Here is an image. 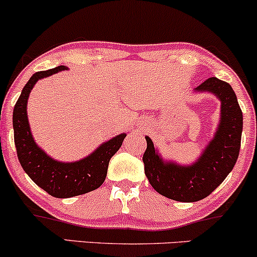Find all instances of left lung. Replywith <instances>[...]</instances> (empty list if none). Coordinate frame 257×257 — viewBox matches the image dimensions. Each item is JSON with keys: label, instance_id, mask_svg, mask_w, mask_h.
<instances>
[{"label": "left lung", "instance_id": "8db88e82", "mask_svg": "<svg viewBox=\"0 0 257 257\" xmlns=\"http://www.w3.org/2000/svg\"><path fill=\"white\" fill-rule=\"evenodd\" d=\"M210 91L221 101V118L215 138L193 166L168 163L158 156L146 137L145 174L159 194L178 202H197L208 197L231 173L238 159L243 132V113L234 90L227 82L210 77L197 91Z\"/></svg>", "mask_w": 257, "mask_h": 257}]
</instances>
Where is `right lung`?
Here are the masks:
<instances>
[{
    "instance_id": "1",
    "label": "right lung",
    "mask_w": 257,
    "mask_h": 257,
    "mask_svg": "<svg viewBox=\"0 0 257 257\" xmlns=\"http://www.w3.org/2000/svg\"><path fill=\"white\" fill-rule=\"evenodd\" d=\"M65 69V66H58L47 71L34 73L23 88L13 111L14 144L18 159L32 181L55 198L79 196L100 187L105 181L108 162L118 151L125 138V134L117 135L102 144L88 157L73 163L54 161L36 145L26 114L29 94L38 79L48 77Z\"/></svg>"
}]
</instances>
